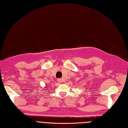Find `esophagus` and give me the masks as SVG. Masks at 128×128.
Instances as JSON below:
<instances>
[{"mask_svg":"<svg viewBox=\"0 0 128 128\" xmlns=\"http://www.w3.org/2000/svg\"><path fill=\"white\" fill-rule=\"evenodd\" d=\"M58 80V83H61L62 82V80H61V79H60V78L58 79V80Z\"/></svg>","mask_w":128,"mask_h":128,"instance_id":"1","label":"esophagus"}]
</instances>
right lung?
Returning <instances> with one entry per match:
<instances>
[{"label":"right lung","mask_w":128,"mask_h":128,"mask_svg":"<svg viewBox=\"0 0 128 128\" xmlns=\"http://www.w3.org/2000/svg\"><path fill=\"white\" fill-rule=\"evenodd\" d=\"M46 88H47V87H46Z\"/></svg>","instance_id":"1"}]
</instances>
